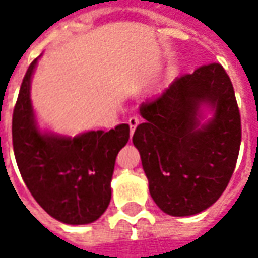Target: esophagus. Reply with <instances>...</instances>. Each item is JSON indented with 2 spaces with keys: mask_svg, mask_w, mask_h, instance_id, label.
<instances>
[{
  "mask_svg": "<svg viewBox=\"0 0 258 258\" xmlns=\"http://www.w3.org/2000/svg\"><path fill=\"white\" fill-rule=\"evenodd\" d=\"M139 117H136V116H132V117H129V120H127V123L131 126V134H134L135 129H136V126L139 124Z\"/></svg>",
  "mask_w": 258,
  "mask_h": 258,
  "instance_id": "1",
  "label": "esophagus"
}]
</instances>
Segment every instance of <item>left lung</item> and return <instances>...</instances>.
I'll return each mask as SVG.
<instances>
[{
    "label": "left lung",
    "instance_id": "1",
    "mask_svg": "<svg viewBox=\"0 0 258 258\" xmlns=\"http://www.w3.org/2000/svg\"><path fill=\"white\" fill-rule=\"evenodd\" d=\"M201 104L214 119L199 122ZM145 123L135 131L149 192L164 213L195 215L211 207L233 176L241 144V117L220 63L176 77L159 96L141 104Z\"/></svg>",
    "mask_w": 258,
    "mask_h": 258
}]
</instances>
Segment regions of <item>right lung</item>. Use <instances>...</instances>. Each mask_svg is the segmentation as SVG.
Wrapping results in <instances>:
<instances>
[{"instance_id":"obj_1","label":"right lung","mask_w":258,"mask_h":258,"mask_svg":"<svg viewBox=\"0 0 258 258\" xmlns=\"http://www.w3.org/2000/svg\"><path fill=\"white\" fill-rule=\"evenodd\" d=\"M37 60L27 69L13 112V146L28 191L45 213L72 225L96 221L110 203V181L129 124L76 138L43 135L37 129L30 83Z\"/></svg>"}]
</instances>
